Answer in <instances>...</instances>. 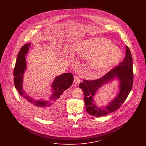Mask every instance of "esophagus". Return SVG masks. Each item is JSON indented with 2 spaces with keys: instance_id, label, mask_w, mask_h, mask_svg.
Masks as SVG:
<instances>
[{
  "instance_id": "obj_1",
  "label": "esophagus",
  "mask_w": 146,
  "mask_h": 146,
  "mask_svg": "<svg viewBox=\"0 0 146 146\" xmlns=\"http://www.w3.org/2000/svg\"><path fill=\"white\" fill-rule=\"evenodd\" d=\"M80 82V80L79 79V78L78 76H76L74 77V82L75 83H79Z\"/></svg>"
}]
</instances>
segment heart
Returning a JSON list of instances; mask_svg holds the SVG:
<instances>
[{
	"label": "heart",
	"instance_id": "b5f03b06",
	"mask_svg": "<svg viewBox=\"0 0 146 146\" xmlns=\"http://www.w3.org/2000/svg\"><path fill=\"white\" fill-rule=\"evenodd\" d=\"M75 51L78 55L90 58L89 66L95 72L104 71L111 67L120 60L122 52L106 38L93 37L77 43Z\"/></svg>",
	"mask_w": 146,
	"mask_h": 146
}]
</instances>
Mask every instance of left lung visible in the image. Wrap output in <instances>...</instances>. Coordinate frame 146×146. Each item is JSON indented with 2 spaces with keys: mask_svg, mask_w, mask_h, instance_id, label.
<instances>
[{
  "mask_svg": "<svg viewBox=\"0 0 146 146\" xmlns=\"http://www.w3.org/2000/svg\"><path fill=\"white\" fill-rule=\"evenodd\" d=\"M132 57L130 50L126 46V56L123 61L104 76L96 80H84L79 85L83 91L87 112L92 116L102 117L116 111L123 104L131 90L133 85ZM117 80L118 90L116 96L104 107L97 106L94 97L98 90L106 84Z\"/></svg>",
  "mask_w": 146,
  "mask_h": 146,
  "instance_id": "8db88e82",
  "label": "left lung"
}]
</instances>
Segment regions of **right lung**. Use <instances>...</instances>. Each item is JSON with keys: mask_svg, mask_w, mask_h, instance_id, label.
Returning <instances> with one entry per match:
<instances>
[{"mask_svg": "<svg viewBox=\"0 0 146 146\" xmlns=\"http://www.w3.org/2000/svg\"><path fill=\"white\" fill-rule=\"evenodd\" d=\"M31 43L24 45L20 49L17 57L14 70V84L16 89L21 96L22 101L35 114L42 118H48L51 108L54 102L62 104L63 91L68 89L73 83V76L70 73H65L56 76L51 85V94L48 100L35 99L24 90L23 86L24 73L27 70L26 56Z\"/></svg>", "mask_w": 146, "mask_h": 146, "instance_id": "obj_1", "label": "right lung"}]
</instances>
